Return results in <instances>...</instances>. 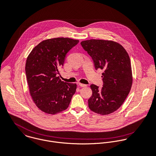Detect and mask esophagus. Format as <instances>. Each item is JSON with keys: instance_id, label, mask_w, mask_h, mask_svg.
<instances>
[{"instance_id": "esophagus-1", "label": "esophagus", "mask_w": 156, "mask_h": 156, "mask_svg": "<svg viewBox=\"0 0 156 156\" xmlns=\"http://www.w3.org/2000/svg\"><path fill=\"white\" fill-rule=\"evenodd\" d=\"M79 85L80 87H85L87 86V85L83 84V83H79Z\"/></svg>"}]
</instances>
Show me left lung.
Returning a JSON list of instances; mask_svg holds the SVG:
<instances>
[{"label": "left lung", "mask_w": 156, "mask_h": 156, "mask_svg": "<svg viewBox=\"0 0 156 156\" xmlns=\"http://www.w3.org/2000/svg\"><path fill=\"white\" fill-rule=\"evenodd\" d=\"M80 44L92 57L95 68L104 70L103 87L90 86L93 94L88 99L89 108L101 115L109 114L121 106L131 89L129 56L120 44L112 41L90 39Z\"/></svg>", "instance_id": "obj_1"}]
</instances>
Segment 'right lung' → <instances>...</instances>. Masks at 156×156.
<instances>
[{
	"instance_id": "obj_1",
	"label": "right lung",
	"mask_w": 156,
	"mask_h": 156,
	"mask_svg": "<svg viewBox=\"0 0 156 156\" xmlns=\"http://www.w3.org/2000/svg\"><path fill=\"white\" fill-rule=\"evenodd\" d=\"M78 40L57 37L45 40L28 55L25 73L30 95L43 112L55 114L68 107L77 88L76 83L62 81L58 68L63 66L66 55Z\"/></svg>"
}]
</instances>
